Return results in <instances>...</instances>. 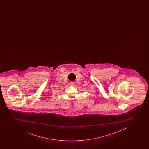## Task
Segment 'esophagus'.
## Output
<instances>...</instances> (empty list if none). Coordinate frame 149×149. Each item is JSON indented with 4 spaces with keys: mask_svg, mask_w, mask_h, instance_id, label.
<instances>
[{
    "mask_svg": "<svg viewBox=\"0 0 149 149\" xmlns=\"http://www.w3.org/2000/svg\"><path fill=\"white\" fill-rule=\"evenodd\" d=\"M70 84L71 86H74L75 85V83H74V82H72H72H70Z\"/></svg>",
    "mask_w": 149,
    "mask_h": 149,
    "instance_id": "obj_1",
    "label": "esophagus"
}]
</instances>
